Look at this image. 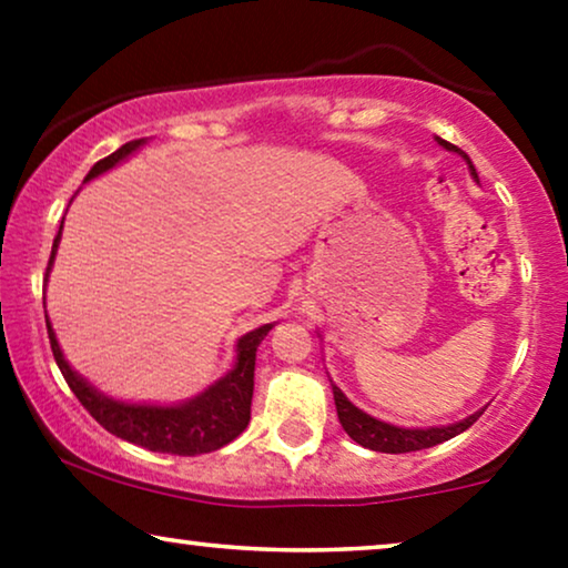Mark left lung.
I'll return each instance as SVG.
<instances>
[{"instance_id":"8db88e82","label":"left lung","mask_w":568,"mask_h":568,"mask_svg":"<svg viewBox=\"0 0 568 568\" xmlns=\"http://www.w3.org/2000/svg\"><path fill=\"white\" fill-rule=\"evenodd\" d=\"M437 142L445 146V150H453V152H460L465 160H468L470 165V173L473 178H478L476 173V165H473L468 154L463 150H457L455 144L445 142V139H437ZM333 400H336V410H338V422L344 426L348 437L354 442H359L362 447L367 449H375V453H390V455H400V453H416V449H426V447H434V445H442V442L457 437V434L468 429L478 422V416L484 414H473L465 418L460 424H453V426H439V429H400V426H393V424H385V422H377V418H372L369 414H364L354 406L352 400L346 398L344 393L338 390L336 385H333Z\"/></svg>"}]
</instances>
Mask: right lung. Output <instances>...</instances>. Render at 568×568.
I'll list each match as a JSON object with an SVG mask.
<instances>
[{"label":"right lung","mask_w":568,"mask_h":568,"mask_svg":"<svg viewBox=\"0 0 568 568\" xmlns=\"http://www.w3.org/2000/svg\"><path fill=\"white\" fill-rule=\"evenodd\" d=\"M142 144L144 139H134V142H126L113 154H108V158L98 160L95 165L90 168V173L84 181H90V178H95L100 173H105V170H111L113 165H119L123 158H129V154L139 150ZM59 237H61V230L59 235L53 237L49 268H51L53 253H57ZM49 268H45V276H49ZM45 328H49L53 359H57L67 385L72 387L77 400L88 408V414L95 418L103 429L115 434V437L131 442V445L150 449V453L193 457V455L214 453V449L230 445L237 434H243L247 422H251L255 348H258V344L266 338V333L274 328V325H261V328L245 333V336L237 341L235 367H232L220 383L209 387L206 393H201L199 398L183 403V406H170V408L129 406V403L111 400L105 398V395H100L98 390H92V387L67 364L49 321H45Z\"/></svg>","instance_id":"add662e5"}]
</instances>
